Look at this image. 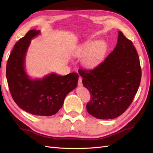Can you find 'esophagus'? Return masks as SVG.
Wrapping results in <instances>:
<instances>
[{
  "label": "esophagus",
  "instance_id": "obj_1",
  "mask_svg": "<svg viewBox=\"0 0 153 153\" xmlns=\"http://www.w3.org/2000/svg\"><path fill=\"white\" fill-rule=\"evenodd\" d=\"M78 84L79 86H82V77H79V79H78Z\"/></svg>",
  "mask_w": 153,
  "mask_h": 153
}]
</instances>
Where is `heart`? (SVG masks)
<instances>
[{"label":"heart","instance_id":"obj_1","mask_svg":"<svg viewBox=\"0 0 153 153\" xmlns=\"http://www.w3.org/2000/svg\"><path fill=\"white\" fill-rule=\"evenodd\" d=\"M105 51V45L103 41H98L94 43L88 42L79 48L77 54L83 55L85 53L83 58V62L88 65H92L102 57Z\"/></svg>","mask_w":153,"mask_h":153}]
</instances>
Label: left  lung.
<instances>
[{"mask_svg":"<svg viewBox=\"0 0 153 153\" xmlns=\"http://www.w3.org/2000/svg\"><path fill=\"white\" fill-rule=\"evenodd\" d=\"M91 99L86 108L96 118H117L130 106L141 79L139 58L133 43L118 31L114 49L102 62L91 69H79Z\"/></svg>","mask_w":153,"mask_h":153,"instance_id":"1","label":"left lung"}]
</instances>
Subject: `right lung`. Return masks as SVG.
Segmentation results:
<instances>
[{
	"instance_id": "1",
	"label": "right lung",
	"mask_w": 153,
	"mask_h": 153,
	"mask_svg": "<svg viewBox=\"0 0 153 153\" xmlns=\"http://www.w3.org/2000/svg\"><path fill=\"white\" fill-rule=\"evenodd\" d=\"M29 31L16 43L6 64V79L10 92L17 105L33 115H54L63 105L65 97L76 88L78 74L66 76L51 74L43 79H31L25 73L24 61L31 39L39 34Z\"/></svg>"
}]
</instances>
